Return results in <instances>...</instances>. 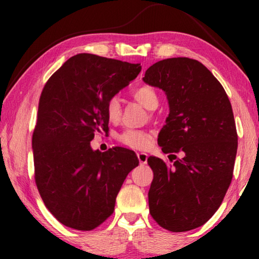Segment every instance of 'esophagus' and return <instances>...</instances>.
Listing matches in <instances>:
<instances>
[{
    "label": "esophagus",
    "instance_id": "obj_1",
    "mask_svg": "<svg viewBox=\"0 0 259 259\" xmlns=\"http://www.w3.org/2000/svg\"><path fill=\"white\" fill-rule=\"evenodd\" d=\"M137 157H138L140 164H146L147 163V154H146V153L139 152V153H137Z\"/></svg>",
    "mask_w": 259,
    "mask_h": 259
}]
</instances>
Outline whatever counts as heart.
<instances>
[{
  "label": "heart",
  "instance_id": "heart-1",
  "mask_svg": "<svg viewBox=\"0 0 259 259\" xmlns=\"http://www.w3.org/2000/svg\"><path fill=\"white\" fill-rule=\"evenodd\" d=\"M134 98L144 105L148 109H154L157 104H159V97H157L156 91L150 85H142L134 90L133 93ZM105 113H106L107 119L111 122H119L121 119V103L120 99L116 96L109 97L105 104ZM117 140L123 145L137 148V150H144L148 147L153 136L151 133L145 130H136V129H128L122 131L121 134L116 136Z\"/></svg>",
  "mask_w": 259,
  "mask_h": 259
}]
</instances>
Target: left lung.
Wrapping results in <instances>:
<instances>
[{
	"label": "left lung",
	"instance_id": "1",
	"mask_svg": "<svg viewBox=\"0 0 259 259\" xmlns=\"http://www.w3.org/2000/svg\"><path fill=\"white\" fill-rule=\"evenodd\" d=\"M143 80L168 98L170 112L157 138L162 152L184 154L171 164L147 159L154 174L150 213L170 232L196 229L221 207L233 177L238 134L230 99L203 64L186 57L157 61Z\"/></svg>",
	"mask_w": 259,
	"mask_h": 259
}]
</instances>
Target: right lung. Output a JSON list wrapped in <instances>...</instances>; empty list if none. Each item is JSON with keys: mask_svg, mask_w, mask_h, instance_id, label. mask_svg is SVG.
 <instances>
[{"mask_svg": "<svg viewBox=\"0 0 259 259\" xmlns=\"http://www.w3.org/2000/svg\"><path fill=\"white\" fill-rule=\"evenodd\" d=\"M140 64L78 54L43 88L33 133L35 183L48 210L65 226L91 231L114 211L128 174L139 164L123 147L94 151L108 128L105 104L137 77Z\"/></svg>", "mask_w": 259, "mask_h": 259, "instance_id": "add662e5", "label": "right lung"}]
</instances>
